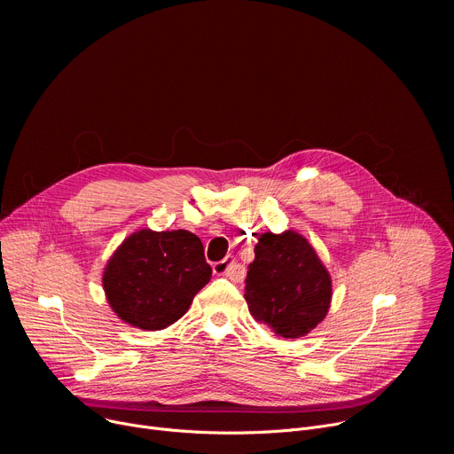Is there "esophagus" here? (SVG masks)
<instances>
[{
    "instance_id": "34e87169",
    "label": "esophagus",
    "mask_w": 454,
    "mask_h": 454,
    "mask_svg": "<svg viewBox=\"0 0 454 454\" xmlns=\"http://www.w3.org/2000/svg\"><path fill=\"white\" fill-rule=\"evenodd\" d=\"M212 270H214L215 275H226V277H230L231 280H237L239 275H240V268L237 266L233 256L223 258V261H219V262H215V264L212 266Z\"/></svg>"
}]
</instances>
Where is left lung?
Returning a JSON list of instances; mask_svg holds the SVG:
<instances>
[{
    "instance_id": "left-lung-1",
    "label": "left lung",
    "mask_w": 454,
    "mask_h": 454,
    "mask_svg": "<svg viewBox=\"0 0 454 454\" xmlns=\"http://www.w3.org/2000/svg\"><path fill=\"white\" fill-rule=\"evenodd\" d=\"M244 298L256 321L282 338H300L327 316L333 284L307 239L293 230L268 231L254 246Z\"/></svg>"
}]
</instances>
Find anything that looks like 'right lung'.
<instances>
[{
	"label": "right lung",
	"mask_w": 454,
	"mask_h": 454,
	"mask_svg": "<svg viewBox=\"0 0 454 454\" xmlns=\"http://www.w3.org/2000/svg\"><path fill=\"white\" fill-rule=\"evenodd\" d=\"M210 277L198 235L140 230L114 251L102 282L120 319L144 331H160L188 310Z\"/></svg>",
	"instance_id": "right-lung-1"
}]
</instances>
